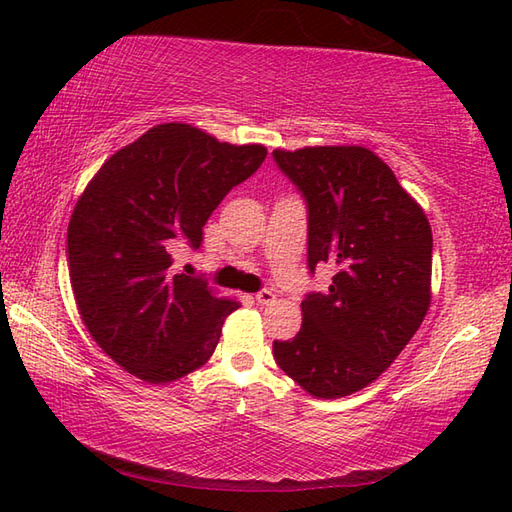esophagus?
I'll return each mask as SVG.
<instances>
[{
  "label": "esophagus",
  "instance_id": "34e87169",
  "mask_svg": "<svg viewBox=\"0 0 512 512\" xmlns=\"http://www.w3.org/2000/svg\"><path fill=\"white\" fill-rule=\"evenodd\" d=\"M255 301L262 303V306H268V303L275 301V292L273 290H259L255 295Z\"/></svg>",
  "mask_w": 512,
  "mask_h": 512
}]
</instances>
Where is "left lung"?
Instances as JSON below:
<instances>
[{"label":"left lung","instance_id":"8db88e82","mask_svg":"<svg viewBox=\"0 0 512 512\" xmlns=\"http://www.w3.org/2000/svg\"><path fill=\"white\" fill-rule=\"evenodd\" d=\"M273 160L308 206V268L334 264L328 292L301 301L277 365L317 398L367 387L396 361L431 303L433 237L420 204L365 147L275 149Z\"/></svg>","mask_w":512,"mask_h":512}]
</instances>
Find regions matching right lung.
<instances>
[{
	"label": "right lung",
	"instance_id": "add662e5",
	"mask_svg": "<svg viewBox=\"0 0 512 512\" xmlns=\"http://www.w3.org/2000/svg\"><path fill=\"white\" fill-rule=\"evenodd\" d=\"M266 154L165 123L116 151L85 187L68 226L70 284L92 339L129 374L171 383L215 352L239 303L173 273L171 255L200 248L217 204Z\"/></svg>",
	"mask_w": 512,
	"mask_h": 512
}]
</instances>
